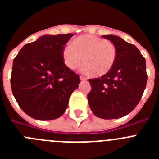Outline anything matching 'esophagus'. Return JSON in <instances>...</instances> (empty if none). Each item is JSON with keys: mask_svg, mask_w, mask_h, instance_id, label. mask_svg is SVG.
<instances>
[{"mask_svg": "<svg viewBox=\"0 0 159 159\" xmlns=\"http://www.w3.org/2000/svg\"><path fill=\"white\" fill-rule=\"evenodd\" d=\"M80 80H81V81H85V80H87V78H86V77L80 76Z\"/></svg>", "mask_w": 159, "mask_h": 159, "instance_id": "34e87169", "label": "esophagus"}]
</instances>
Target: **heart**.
<instances>
[{"instance_id":"heart-1","label":"heart","mask_w":159,"mask_h":159,"mask_svg":"<svg viewBox=\"0 0 159 159\" xmlns=\"http://www.w3.org/2000/svg\"><path fill=\"white\" fill-rule=\"evenodd\" d=\"M83 70L91 72L95 77L107 75L117 58L116 45L105 39L91 35H83L72 40L62 51L64 64L69 69H74L82 61Z\"/></svg>"}]
</instances>
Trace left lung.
<instances>
[{
	"instance_id": "1",
	"label": "left lung",
	"mask_w": 159,
	"mask_h": 159,
	"mask_svg": "<svg viewBox=\"0 0 159 159\" xmlns=\"http://www.w3.org/2000/svg\"><path fill=\"white\" fill-rule=\"evenodd\" d=\"M102 37L116 45L117 58L109 72L100 78L89 79L88 94L93 114L104 119L127 116L138 105L147 80L146 60L134 45L115 35Z\"/></svg>"
}]
</instances>
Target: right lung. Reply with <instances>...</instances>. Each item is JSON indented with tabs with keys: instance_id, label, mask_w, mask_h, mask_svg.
Listing matches in <instances>:
<instances>
[{
	"instance_id": "add662e5",
	"label": "right lung",
	"mask_w": 159,
	"mask_h": 159,
	"mask_svg": "<svg viewBox=\"0 0 159 159\" xmlns=\"http://www.w3.org/2000/svg\"><path fill=\"white\" fill-rule=\"evenodd\" d=\"M72 33L43 35L25 44L12 63L11 87L20 107L37 120H52L65 112L80 76L66 67L62 51Z\"/></svg>"
}]
</instances>
